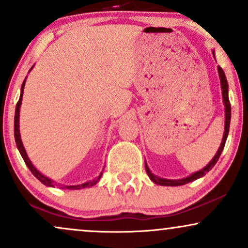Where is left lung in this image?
Instances as JSON below:
<instances>
[{
    "label": "left lung",
    "mask_w": 248,
    "mask_h": 248,
    "mask_svg": "<svg viewBox=\"0 0 248 248\" xmlns=\"http://www.w3.org/2000/svg\"><path fill=\"white\" fill-rule=\"evenodd\" d=\"M214 54V51H213ZM217 71H218V76H219V81H221V90H222V96H223V103H224L225 107V125H224V133H223V138H222V142L221 146H219L217 153L216 155L212 158V161L207 164L203 169L197 171V172L192 173L185 178L182 179H166V178H161V177L155 176L154 173L152 172L151 169H149L147 163L145 162V168L146 171H147V175L149 178L152 179L153 183L157 185H162V186H180V185H185L189 182H193V180H197L201 177H203L208 172L209 170L213 169V167L215 166L216 162L218 161L219 156H221L223 148L225 146V141H227L228 134H229V129H230V121H231V106H230V101H229V86H228V81H227V77H225L224 71H223L221 66H217Z\"/></svg>",
    "instance_id": "left-lung-1"
}]
</instances>
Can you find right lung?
Segmentation results:
<instances>
[{
    "label": "right lung",
    "instance_id": "add662e5",
    "mask_svg": "<svg viewBox=\"0 0 248 248\" xmlns=\"http://www.w3.org/2000/svg\"><path fill=\"white\" fill-rule=\"evenodd\" d=\"M33 69V66L31 68V70ZM30 70V71H31ZM25 81H26V78L25 80H24L23 85H21V88H20V96H19V101H18L17 106H16V111H15V127H14V131H15V140H16V145H17V148L18 151H19L21 157H23V160L25 161L26 166L29 167V169L31 170V172L34 175L36 178H38L40 182L42 183V184L46 185V186H49V187H55V186H60V184H56V182H54V180H51L50 178H48V177H46L45 175H42L41 172H40L39 170H36V168L33 166L32 162L27 156L26 154V151L25 148H24V145H23V141H21V138H20V132H19V111H20V105H21V100H23V92H24V86H25ZM103 172H101L99 176L96 177V178H94L93 180H90V182H86L84 183V184H79V185H61L62 187L61 188H66V189H80V188H86V187H91V186L95 185L97 182H99L101 176H102Z\"/></svg>",
    "mask_w": 248,
    "mask_h": 248
}]
</instances>
